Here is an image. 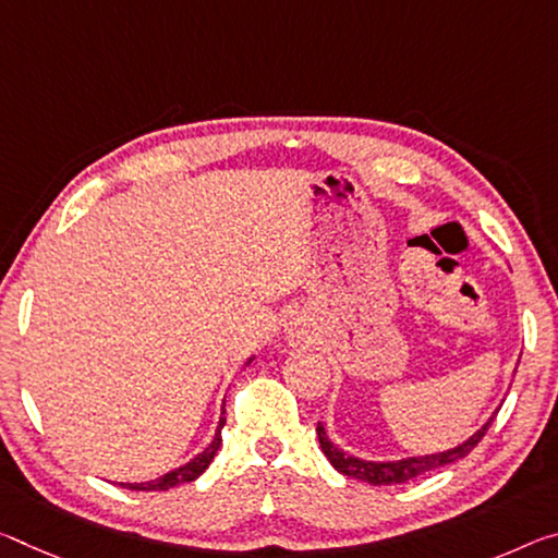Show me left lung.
Returning <instances> with one entry per match:
<instances>
[{
  "instance_id": "left-lung-1",
  "label": "left lung",
  "mask_w": 558,
  "mask_h": 558,
  "mask_svg": "<svg viewBox=\"0 0 558 558\" xmlns=\"http://www.w3.org/2000/svg\"><path fill=\"white\" fill-rule=\"evenodd\" d=\"M494 420V414L489 420L482 424V429H476L474 435L457 445L452 449H445V452H435V454H422V457H407V459H395V462H367V459L352 457L348 452H342L338 445H332L330 437L323 427V422H317V439H320V449L325 452V457L330 459V464L344 476H352V480L383 486V484H404L420 476L424 472L439 470V466H447L457 462L472 452V449L480 445L482 437L489 429V424Z\"/></svg>"
}]
</instances>
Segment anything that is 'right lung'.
Masks as SVG:
<instances>
[{
    "instance_id": "right-lung-1",
    "label": "right lung",
    "mask_w": 558,
    "mask_h": 558,
    "mask_svg": "<svg viewBox=\"0 0 558 558\" xmlns=\"http://www.w3.org/2000/svg\"><path fill=\"white\" fill-rule=\"evenodd\" d=\"M251 360H247L245 365H251ZM220 414H226V410L220 412ZM223 424H226V417H220L218 420V427H216V435H214V441H210V445L203 449L201 454L193 457L189 464H183V466H179V470L168 472V474L158 476V480H151V482H134V484H129V482L123 484L121 482V486H126V489H134V492H166V489H171V486H179V484L198 480V476L208 470V464L214 462V457H216V452L220 449V441H223V439H220V429H223Z\"/></svg>"
}]
</instances>
